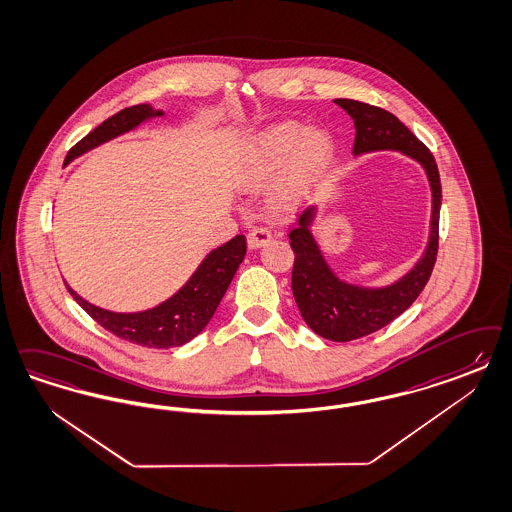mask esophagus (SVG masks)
<instances>
[{"mask_svg":"<svg viewBox=\"0 0 512 512\" xmlns=\"http://www.w3.org/2000/svg\"><path fill=\"white\" fill-rule=\"evenodd\" d=\"M271 230L269 228H264V226H258V228H254V230H250L248 233V247L250 248H260L265 243H269L271 241Z\"/></svg>","mask_w":512,"mask_h":512,"instance_id":"esophagus-1","label":"esophagus"}]
</instances>
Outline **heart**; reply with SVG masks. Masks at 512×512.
I'll use <instances>...</instances> for the list:
<instances>
[{
    "instance_id": "1",
    "label": "heart",
    "mask_w": 512,
    "mask_h": 512,
    "mask_svg": "<svg viewBox=\"0 0 512 512\" xmlns=\"http://www.w3.org/2000/svg\"><path fill=\"white\" fill-rule=\"evenodd\" d=\"M333 152L335 143L326 130H307L301 122L286 120L254 139L245 167V181L260 184L288 162L286 177L277 192L279 201H288L326 171Z\"/></svg>"
}]
</instances>
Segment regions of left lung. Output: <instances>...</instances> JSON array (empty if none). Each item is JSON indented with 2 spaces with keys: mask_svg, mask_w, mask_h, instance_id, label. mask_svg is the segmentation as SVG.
<instances>
[{
  "mask_svg": "<svg viewBox=\"0 0 512 512\" xmlns=\"http://www.w3.org/2000/svg\"><path fill=\"white\" fill-rule=\"evenodd\" d=\"M335 103L354 120V154L371 150H401L424 165L433 192L431 233L422 260L401 281L377 290L339 281L324 262V256L309 230L314 207L299 215V224L288 235L296 256L292 267V292L299 313L320 337L347 343L390 324L413 305L414 299L428 284L439 250V211L443 196L433 154L396 115L356 99H335Z\"/></svg>",
  "mask_w": 512,
  "mask_h": 512,
  "instance_id": "8db88e82",
  "label": "left lung"
}]
</instances>
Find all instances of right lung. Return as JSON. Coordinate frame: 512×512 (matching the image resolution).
<instances>
[{
    "mask_svg": "<svg viewBox=\"0 0 512 512\" xmlns=\"http://www.w3.org/2000/svg\"><path fill=\"white\" fill-rule=\"evenodd\" d=\"M160 115L164 113L152 111V107L145 103L118 111L116 115L109 116L105 122H101L98 128L84 135L75 147H71L64 165L86 150L94 149L99 143L139 126L149 116ZM245 254L247 239L243 235H235L222 247L215 248L201 262L198 271L175 296L143 313H111L84 301L83 297L77 296L69 286L67 290L101 328L111 331L116 337L141 347H181L190 339H194L209 324Z\"/></svg>",
    "mask_w": 512,
    "mask_h": 512,
    "instance_id": "1",
    "label": "right lung"
}]
</instances>
